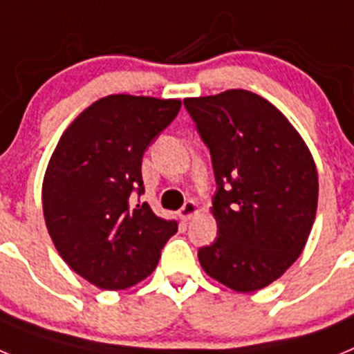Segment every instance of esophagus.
Wrapping results in <instances>:
<instances>
[{
    "label": "esophagus",
    "instance_id": "obj_1",
    "mask_svg": "<svg viewBox=\"0 0 354 354\" xmlns=\"http://www.w3.org/2000/svg\"><path fill=\"white\" fill-rule=\"evenodd\" d=\"M196 212H198V205H196V202H193V200H187L186 204H184L183 207H180L179 216H180V218H183L184 221H187V220H192V218L196 214Z\"/></svg>",
    "mask_w": 354,
    "mask_h": 354
}]
</instances>
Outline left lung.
<instances>
[{
	"label": "left lung",
	"mask_w": 354,
	"mask_h": 354,
	"mask_svg": "<svg viewBox=\"0 0 354 354\" xmlns=\"http://www.w3.org/2000/svg\"><path fill=\"white\" fill-rule=\"evenodd\" d=\"M184 106L211 150L218 189L212 245L202 270L237 292L264 289L298 261L315 220L317 168L286 115L248 90L187 97Z\"/></svg>",
	"instance_id": "8db88e82"
}]
</instances>
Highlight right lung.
<instances>
[{"label": "right lung", "mask_w": 354, "mask_h": 354, "mask_svg": "<svg viewBox=\"0 0 354 354\" xmlns=\"http://www.w3.org/2000/svg\"><path fill=\"white\" fill-rule=\"evenodd\" d=\"M179 99L113 93L81 111L62 134L46 168L42 209L60 257L99 289L136 286L158 266L177 221L152 212L142 159L177 117Z\"/></svg>", "instance_id": "1"}]
</instances>
